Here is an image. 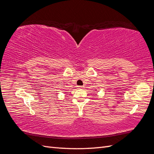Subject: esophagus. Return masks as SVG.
I'll return each instance as SVG.
<instances>
[{
    "instance_id": "34e87169",
    "label": "esophagus",
    "mask_w": 154,
    "mask_h": 154,
    "mask_svg": "<svg viewBox=\"0 0 154 154\" xmlns=\"http://www.w3.org/2000/svg\"><path fill=\"white\" fill-rule=\"evenodd\" d=\"M84 87L83 86H78V88H79V89H81V88H83Z\"/></svg>"
}]
</instances>
